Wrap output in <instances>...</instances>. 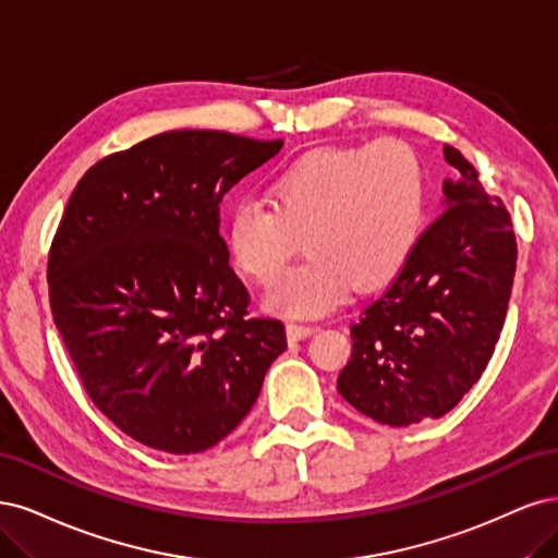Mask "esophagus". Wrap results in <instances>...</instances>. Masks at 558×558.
Returning <instances> with one entry per match:
<instances>
[{
	"label": "esophagus",
	"mask_w": 558,
	"mask_h": 558,
	"mask_svg": "<svg viewBox=\"0 0 558 558\" xmlns=\"http://www.w3.org/2000/svg\"><path fill=\"white\" fill-rule=\"evenodd\" d=\"M315 329L317 327H313V325H296V322H290V325H287V338L303 340V338H308Z\"/></svg>",
	"instance_id": "1"
}]
</instances>
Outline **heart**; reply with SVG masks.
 Segmentation results:
<instances>
[{"label":"heart","mask_w":558,"mask_h":558,"mask_svg":"<svg viewBox=\"0 0 558 558\" xmlns=\"http://www.w3.org/2000/svg\"><path fill=\"white\" fill-rule=\"evenodd\" d=\"M424 173L405 143L325 146L284 165L271 204L241 199L225 225L231 264L271 284L299 253L311 257L268 294V308L292 317L333 311L350 292H373L399 278L424 227Z\"/></svg>","instance_id":"obj_1"}]
</instances>
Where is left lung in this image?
Segmentation results:
<instances>
[{
    "label": "left lung",
    "instance_id": "8db88e82",
    "mask_svg": "<svg viewBox=\"0 0 558 558\" xmlns=\"http://www.w3.org/2000/svg\"><path fill=\"white\" fill-rule=\"evenodd\" d=\"M445 210L408 266L350 327L352 356L338 391L362 415L410 426L452 410L487 368L506 322L517 268L512 218L457 148Z\"/></svg>",
    "mask_w": 558,
    "mask_h": 558
}]
</instances>
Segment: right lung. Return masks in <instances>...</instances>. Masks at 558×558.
<instances>
[{"mask_svg":"<svg viewBox=\"0 0 558 558\" xmlns=\"http://www.w3.org/2000/svg\"><path fill=\"white\" fill-rule=\"evenodd\" d=\"M282 141L165 132L89 167L48 253L56 327L93 403L169 454L218 445L287 350L280 319L250 317L220 204Z\"/></svg>","mask_w":558,"mask_h":558,"instance_id":"right-lung-1","label":"right lung"}]
</instances>
